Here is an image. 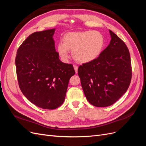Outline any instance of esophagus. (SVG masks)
Instances as JSON below:
<instances>
[{
  "label": "esophagus",
  "instance_id": "1",
  "mask_svg": "<svg viewBox=\"0 0 146 146\" xmlns=\"http://www.w3.org/2000/svg\"><path fill=\"white\" fill-rule=\"evenodd\" d=\"M74 68L75 69V71H76V72L77 73V72H78V66H76V65H74Z\"/></svg>",
  "mask_w": 146,
  "mask_h": 146
}]
</instances>
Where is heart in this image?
<instances>
[{
    "instance_id": "1",
    "label": "heart",
    "mask_w": 146,
    "mask_h": 146,
    "mask_svg": "<svg viewBox=\"0 0 146 146\" xmlns=\"http://www.w3.org/2000/svg\"><path fill=\"white\" fill-rule=\"evenodd\" d=\"M63 41L56 48L61 58L67 60L70 50L73 58L80 63H90L98 58L105 46L104 35L98 31L69 33L64 35Z\"/></svg>"
}]
</instances>
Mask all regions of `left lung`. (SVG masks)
I'll return each mask as SVG.
<instances>
[{"mask_svg": "<svg viewBox=\"0 0 146 146\" xmlns=\"http://www.w3.org/2000/svg\"><path fill=\"white\" fill-rule=\"evenodd\" d=\"M111 41L98 58L79 66L78 74L86 98L95 107L114 104L126 92L131 78L129 50L111 30Z\"/></svg>", "mask_w": 146, "mask_h": 146, "instance_id": "8db88e82", "label": "left lung"}]
</instances>
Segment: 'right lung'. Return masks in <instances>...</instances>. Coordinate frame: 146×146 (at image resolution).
<instances>
[{
  "label": "right lung",
  "instance_id": "right-lung-1",
  "mask_svg": "<svg viewBox=\"0 0 146 146\" xmlns=\"http://www.w3.org/2000/svg\"><path fill=\"white\" fill-rule=\"evenodd\" d=\"M55 31L31 34L17 49L15 60L22 92L34 105L48 110L62 105L69 79L76 73L72 64L59 59L53 38Z\"/></svg>",
  "mask_w": 146,
  "mask_h": 146
}]
</instances>
